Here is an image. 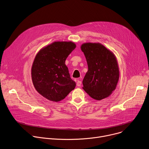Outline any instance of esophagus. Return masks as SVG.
<instances>
[{
	"label": "esophagus",
	"instance_id": "34e87169",
	"mask_svg": "<svg viewBox=\"0 0 149 149\" xmlns=\"http://www.w3.org/2000/svg\"><path fill=\"white\" fill-rule=\"evenodd\" d=\"M81 81H80V80H77V83H76V85H77V86H81Z\"/></svg>",
	"mask_w": 149,
	"mask_h": 149
}]
</instances>
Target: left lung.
<instances>
[{"label": "left lung", "mask_w": 149, "mask_h": 149, "mask_svg": "<svg viewBox=\"0 0 149 149\" xmlns=\"http://www.w3.org/2000/svg\"><path fill=\"white\" fill-rule=\"evenodd\" d=\"M88 66L83 80V88L92 98L100 100L115 90L119 79V69L114 54L99 43L81 45Z\"/></svg>", "instance_id": "obj_1"}]
</instances>
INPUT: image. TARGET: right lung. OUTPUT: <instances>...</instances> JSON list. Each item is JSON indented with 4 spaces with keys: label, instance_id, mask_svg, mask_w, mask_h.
Listing matches in <instances>:
<instances>
[{
    "label": "right lung",
    "instance_id": "1",
    "mask_svg": "<svg viewBox=\"0 0 149 149\" xmlns=\"http://www.w3.org/2000/svg\"><path fill=\"white\" fill-rule=\"evenodd\" d=\"M76 47L72 42H54L36 54L32 79L37 92L47 100L61 101L75 88L76 83L70 78L65 61Z\"/></svg>",
    "mask_w": 149,
    "mask_h": 149
}]
</instances>
